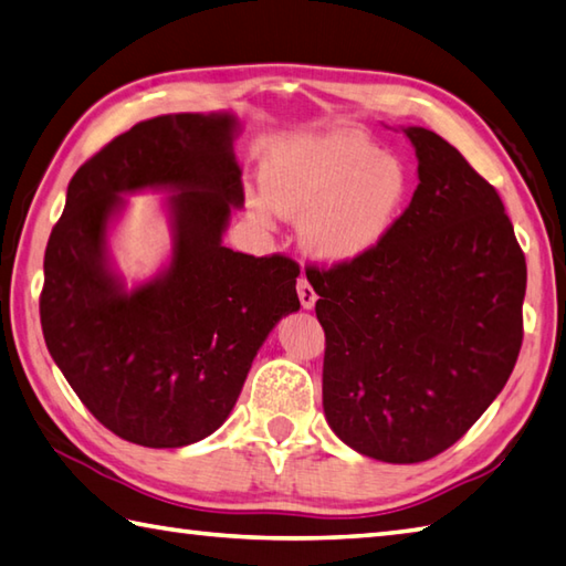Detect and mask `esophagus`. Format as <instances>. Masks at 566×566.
I'll use <instances>...</instances> for the list:
<instances>
[{"label":"esophagus","mask_w":566,"mask_h":566,"mask_svg":"<svg viewBox=\"0 0 566 566\" xmlns=\"http://www.w3.org/2000/svg\"><path fill=\"white\" fill-rule=\"evenodd\" d=\"M295 287H297V297H301V305L307 307V311H311V307H313L315 301H317V293L313 291V285L307 283L305 275H301V279H297V283H295Z\"/></svg>","instance_id":"34e87169"}]
</instances>
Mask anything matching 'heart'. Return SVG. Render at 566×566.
Wrapping results in <instances>:
<instances>
[{"label": "heart", "mask_w": 566, "mask_h": 566, "mask_svg": "<svg viewBox=\"0 0 566 566\" xmlns=\"http://www.w3.org/2000/svg\"><path fill=\"white\" fill-rule=\"evenodd\" d=\"M263 197L251 211L271 221L273 211L303 220V247L327 263L365 255L387 237L411 195L399 159L352 133L297 137L265 157Z\"/></svg>", "instance_id": "1"}]
</instances>
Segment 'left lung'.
I'll use <instances>...</instances> for the list:
<instances>
[{"instance_id": "obj_1", "label": "left lung", "mask_w": 566, "mask_h": 566, "mask_svg": "<svg viewBox=\"0 0 566 566\" xmlns=\"http://www.w3.org/2000/svg\"><path fill=\"white\" fill-rule=\"evenodd\" d=\"M419 187L375 249L305 265L325 329L329 429L384 463H421L503 391L522 347L527 265L497 189L426 127Z\"/></svg>"}]
</instances>
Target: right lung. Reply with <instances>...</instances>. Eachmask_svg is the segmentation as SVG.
I'll return each instance as SVG.
<instances>
[{
  "mask_svg": "<svg viewBox=\"0 0 566 566\" xmlns=\"http://www.w3.org/2000/svg\"><path fill=\"white\" fill-rule=\"evenodd\" d=\"M233 130L223 113L137 123L71 177L46 243L39 315L51 357L105 429L147 449L214 433L263 339L301 307L291 255L221 247L231 205H243ZM145 186L180 191L174 263L125 294L104 269V229L116 195Z\"/></svg>",
  "mask_w": 566,
  "mask_h": 566,
  "instance_id": "right-lung-1",
  "label": "right lung"
}]
</instances>
